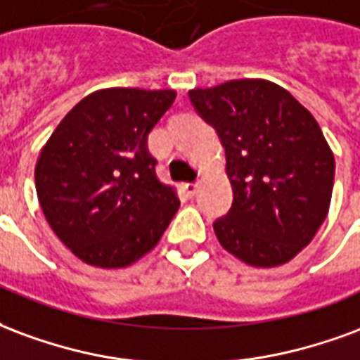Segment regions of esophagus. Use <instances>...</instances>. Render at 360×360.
Segmentation results:
<instances>
[{"instance_id": "esophagus-1", "label": "esophagus", "mask_w": 360, "mask_h": 360, "mask_svg": "<svg viewBox=\"0 0 360 360\" xmlns=\"http://www.w3.org/2000/svg\"><path fill=\"white\" fill-rule=\"evenodd\" d=\"M182 190L186 191V195H188V198H193V195H195V191H198V182L182 184Z\"/></svg>"}]
</instances>
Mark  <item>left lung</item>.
Returning <instances> with one entry per match:
<instances>
[{
    "label": "left lung",
    "instance_id": "1",
    "mask_svg": "<svg viewBox=\"0 0 360 360\" xmlns=\"http://www.w3.org/2000/svg\"><path fill=\"white\" fill-rule=\"evenodd\" d=\"M226 151L234 201L214 220L220 245L251 266H280L326 219L335 161L319 122L290 91L241 78L190 90Z\"/></svg>",
    "mask_w": 360,
    "mask_h": 360
}]
</instances>
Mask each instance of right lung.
Segmentation results:
<instances>
[{"label":"right lung","instance_id":"right-lung-1","mask_svg":"<svg viewBox=\"0 0 360 360\" xmlns=\"http://www.w3.org/2000/svg\"><path fill=\"white\" fill-rule=\"evenodd\" d=\"M174 90L105 88L67 112L41 148L34 178L44 217L80 261L136 263L159 243L180 199L155 174L148 136Z\"/></svg>","mask_w":360,"mask_h":360}]
</instances>
